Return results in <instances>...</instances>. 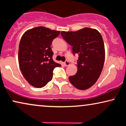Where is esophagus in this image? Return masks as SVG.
Here are the masks:
<instances>
[{"label": "esophagus", "instance_id": "obj_1", "mask_svg": "<svg viewBox=\"0 0 126 126\" xmlns=\"http://www.w3.org/2000/svg\"><path fill=\"white\" fill-rule=\"evenodd\" d=\"M69 64H70V62H68V60H66V61L64 62V65L65 66H69Z\"/></svg>", "mask_w": 126, "mask_h": 126}]
</instances>
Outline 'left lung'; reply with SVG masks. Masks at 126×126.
Returning a JSON list of instances; mask_svg holds the SVG:
<instances>
[{
    "instance_id": "8db88e82",
    "label": "left lung",
    "mask_w": 126,
    "mask_h": 126,
    "mask_svg": "<svg viewBox=\"0 0 126 126\" xmlns=\"http://www.w3.org/2000/svg\"><path fill=\"white\" fill-rule=\"evenodd\" d=\"M63 39L77 53V72L70 76V82L79 90H85L99 79L104 64L105 52L102 37L95 29L84 28L77 31H62Z\"/></svg>"
}]
</instances>
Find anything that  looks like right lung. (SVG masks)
Listing matches in <instances>:
<instances>
[{"label":"right lung","instance_id":"obj_1","mask_svg":"<svg viewBox=\"0 0 126 126\" xmlns=\"http://www.w3.org/2000/svg\"><path fill=\"white\" fill-rule=\"evenodd\" d=\"M60 34L44 27H37L25 32L19 44V66L28 83L42 88L52 79L53 71L61 65L52 59L50 45Z\"/></svg>","mask_w":126,"mask_h":126}]
</instances>
